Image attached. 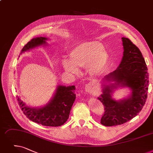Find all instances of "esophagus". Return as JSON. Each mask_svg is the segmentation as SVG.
I'll list each match as a JSON object with an SVG mask.
<instances>
[{
  "label": "esophagus",
  "instance_id": "esophagus-1",
  "mask_svg": "<svg viewBox=\"0 0 153 153\" xmlns=\"http://www.w3.org/2000/svg\"><path fill=\"white\" fill-rule=\"evenodd\" d=\"M94 88L93 84H92L91 83H89L88 84H86L85 86V91L88 93H92L93 91H94Z\"/></svg>",
  "mask_w": 153,
  "mask_h": 153
}]
</instances>
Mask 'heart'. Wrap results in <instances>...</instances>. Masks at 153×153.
I'll return each mask as SVG.
<instances>
[{"label":"heart","instance_id":"b5f03b06","mask_svg":"<svg viewBox=\"0 0 153 153\" xmlns=\"http://www.w3.org/2000/svg\"><path fill=\"white\" fill-rule=\"evenodd\" d=\"M69 59H63V69L72 76L80 73L79 68H87L89 74L98 77L104 72L109 63V55L104 46L97 41L85 42L76 45L69 52Z\"/></svg>","mask_w":153,"mask_h":153}]
</instances>
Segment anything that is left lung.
Segmentation results:
<instances>
[{"label":"left lung","mask_w":153,"mask_h":153,"mask_svg":"<svg viewBox=\"0 0 153 153\" xmlns=\"http://www.w3.org/2000/svg\"><path fill=\"white\" fill-rule=\"evenodd\" d=\"M123 56L117 69L101 81L102 94L97 99L105 112L101 123L105 126L123 124L138 114L147 98L149 75L140 50L126 37H122ZM130 89V94L119 100L112 97L119 88Z\"/></svg>","instance_id":"8db88e82"}]
</instances>
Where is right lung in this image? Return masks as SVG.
<instances>
[{
	"mask_svg": "<svg viewBox=\"0 0 153 153\" xmlns=\"http://www.w3.org/2000/svg\"><path fill=\"white\" fill-rule=\"evenodd\" d=\"M49 39L45 37L33 38L24 45L20 55L41 46H46L48 44L47 41ZM74 90L75 85L59 84L49 101L38 107L28 105L21 97H17L24 114L30 121L45 126L56 127L63 125L69 117L71 109L76 99Z\"/></svg>",
	"mask_w": 153,
	"mask_h": 153,
	"instance_id": "right-lung-1",
	"label": "right lung"
}]
</instances>
